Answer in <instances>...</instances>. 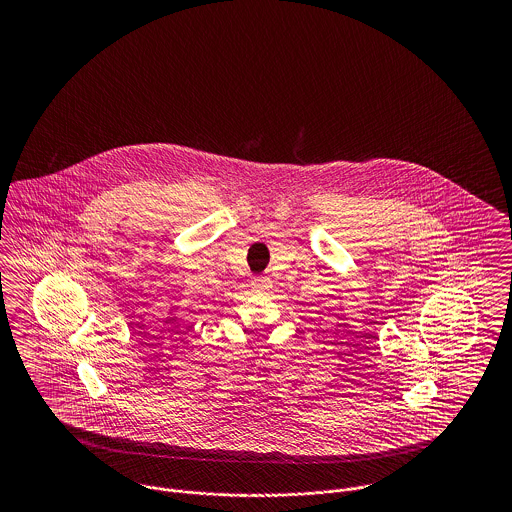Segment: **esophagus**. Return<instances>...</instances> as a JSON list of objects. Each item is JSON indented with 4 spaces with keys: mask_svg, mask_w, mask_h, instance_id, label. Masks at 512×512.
Returning a JSON list of instances; mask_svg holds the SVG:
<instances>
[{
    "mask_svg": "<svg viewBox=\"0 0 512 512\" xmlns=\"http://www.w3.org/2000/svg\"><path fill=\"white\" fill-rule=\"evenodd\" d=\"M251 286H253V290L263 292V290H268V288H270V282H268L267 278H255Z\"/></svg>",
    "mask_w": 512,
    "mask_h": 512,
    "instance_id": "obj_1",
    "label": "esophagus"
}]
</instances>
